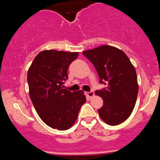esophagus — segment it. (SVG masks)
<instances>
[{
  "instance_id": "obj_1",
  "label": "esophagus",
  "mask_w": 160,
  "mask_h": 160,
  "mask_svg": "<svg viewBox=\"0 0 160 160\" xmlns=\"http://www.w3.org/2000/svg\"><path fill=\"white\" fill-rule=\"evenodd\" d=\"M86 95L89 98H92L93 96H94L95 94L92 91H91V92H86Z\"/></svg>"
}]
</instances>
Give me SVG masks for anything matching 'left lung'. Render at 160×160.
Returning <instances> with one entry per match:
<instances>
[{
  "label": "left lung",
  "mask_w": 160,
  "mask_h": 160,
  "mask_svg": "<svg viewBox=\"0 0 160 160\" xmlns=\"http://www.w3.org/2000/svg\"><path fill=\"white\" fill-rule=\"evenodd\" d=\"M82 54L95 66L101 83L108 87L95 91L103 99L98 110L101 118L110 126H117L131 115L138 92L135 67L126 53L111 46L103 45Z\"/></svg>",
  "instance_id": "obj_1"
}]
</instances>
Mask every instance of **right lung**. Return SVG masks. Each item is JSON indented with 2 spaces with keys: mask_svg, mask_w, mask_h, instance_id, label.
Returning <instances> with one entry per match:
<instances>
[{
  "mask_svg": "<svg viewBox=\"0 0 160 160\" xmlns=\"http://www.w3.org/2000/svg\"><path fill=\"white\" fill-rule=\"evenodd\" d=\"M79 53L55 49L38 53L28 71L29 95L40 118L47 126L67 130L76 122L81 106L86 102L82 90L63 89L70 64Z\"/></svg>",
  "mask_w": 160,
  "mask_h": 160,
  "instance_id": "1",
  "label": "right lung"
}]
</instances>
